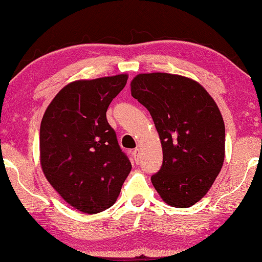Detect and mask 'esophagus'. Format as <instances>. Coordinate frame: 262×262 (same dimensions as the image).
Here are the masks:
<instances>
[{
  "label": "esophagus",
  "instance_id": "esophagus-1",
  "mask_svg": "<svg viewBox=\"0 0 262 262\" xmlns=\"http://www.w3.org/2000/svg\"><path fill=\"white\" fill-rule=\"evenodd\" d=\"M133 158H134L135 163H139V158H140V150L139 149H135L134 151H133Z\"/></svg>",
  "mask_w": 262,
  "mask_h": 262
}]
</instances>
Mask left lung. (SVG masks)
Wrapping results in <instances>:
<instances>
[{"mask_svg":"<svg viewBox=\"0 0 262 262\" xmlns=\"http://www.w3.org/2000/svg\"><path fill=\"white\" fill-rule=\"evenodd\" d=\"M132 96L151 115L163 165L151 177L168 206L188 208L205 196L223 166L225 127L220 108L200 83L181 75L139 74Z\"/></svg>","mask_w":262,"mask_h":262,"instance_id":"obj_1","label":"left lung"}]
</instances>
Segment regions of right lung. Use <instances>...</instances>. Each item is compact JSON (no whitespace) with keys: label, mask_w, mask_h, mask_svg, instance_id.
Wrapping results in <instances>:
<instances>
[{"label":"right lung","mask_w":262,"mask_h":262,"mask_svg":"<svg viewBox=\"0 0 262 262\" xmlns=\"http://www.w3.org/2000/svg\"><path fill=\"white\" fill-rule=\"evenodd\" d=\"M127 74L78 79L57 92L40 125V165L63 200L85 214L107 209L120 194L132 164L106 119Z\"/></svg>","instance_id":"add662e5"}]
</instances>
